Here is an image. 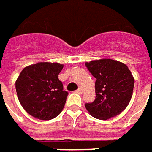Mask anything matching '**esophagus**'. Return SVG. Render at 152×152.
<instances>
[{
	"instance_id": "esophagus-1",
	"label": "esophagus",
	"mask_w": 152,
	"mask_h": 152,
	"mask_svg": "<svg viewBox=\"0 0 152 152\" xmlns=\"http://www.w3.org/2000/svg\"><path fill=\"white\" fill-rule=\"evenodd\" d=\"M76 92H77V93H79V94H82V93H83V90H82L81 88H79V89L76 91Z\"/></svg>"
}]
</instances>
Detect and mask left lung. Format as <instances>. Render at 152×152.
<instances>
[{"label": "left lung", "mask_w": 152, "mask_h": 152, "mask_svg": "<svg viewBox=\"0 0 152 152\" xmlns=\"http://www.w3.org/2000/svg\"><path fill=\"white\" fill-rule=\"evenodd\" d=\"M85 66L96 80V100L86 103L92 117L107 120L118 116L129 105L133 95L134 79L124 63L112 59L86 62Z\"/></svg>", "instance_id": "8db88e82"}]
</instances>
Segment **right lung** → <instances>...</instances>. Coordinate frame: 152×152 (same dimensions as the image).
I'll return each mask as SVG.
<instances>
[{"label": "right lung", "mask_w": 152, "mask_h": 152, "mask_svg": "<svg viewBox=\"0 0 152 152\" xmlns=\"http://www.w3.org/2000/svg\"><path fill=\"white\" fill-rule=\"evenodd\" d=\"M62 67L58 62H38L24 67L16 80L18 101L34 118L50 120L61 113L68 95L58 79Z\"/></svg>", "instance_id": "obj_1"}]
</instances>
